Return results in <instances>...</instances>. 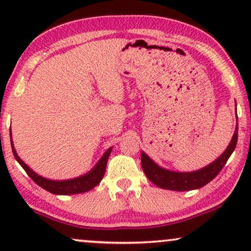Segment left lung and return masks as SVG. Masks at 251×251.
<instances>
[{
    "label": "left lung",
    "mask_w": 251,
    "mask_h": 251,
    "mask_svg": "<svg viewBox=\"0 0 251 251\" xmlns=\"http://www.w3.org/2000/svg\"><path fill=\"white\" fill-rule=\"evenodd\" d=\"M236 142H238V126L235 128L234 135H233L231 143L225 150V152L217 160L208 164L207 167L202 168L200 170L192 171V173H176V171L163 169V168L157 166L144 152H142V168L146 177L153 184L161 188H164V190L178 192L197 190V188L203 187L204 185L210 183L221 173L223 167L225 166L228 157L234 151Z\"/></svg>",
    "instance_id": "8db88e82"
}]
</instances>
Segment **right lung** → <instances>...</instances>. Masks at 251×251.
<instances>
[{"mask_svg": "<svg viewBox=\"0 0 251 251\" xmlns=\"http://www.w3.org/2000/svg\"><path fill=\"white\" fill-rule=\"evenodd\" d=\"M10 137H11V129H10ZM11 147H12V153L13 156L16 157V160L18 161L20 166L24 168V170L26 171V174L35 181V183L41 186L44 190L50 192V193L58 194V195H70V194H78V193H84L94 188L95 186L100 183L102 177L105 175L106 170V164H107L108 156L111 154L112 147L106 151L104 155L101 156V159L98 161V163L96 164L94 169L89 171L88 174L83 175V176L73 178V179H67V180H51L47 179L40 175L30 169L24 161L20 159L17 154L15 147H13L12 139H11Z\"/></svg>", "mask_w": 251, "mask_h": 251, "instance_id": "right-lung-1", "label": "right lung"}]
</instances>
